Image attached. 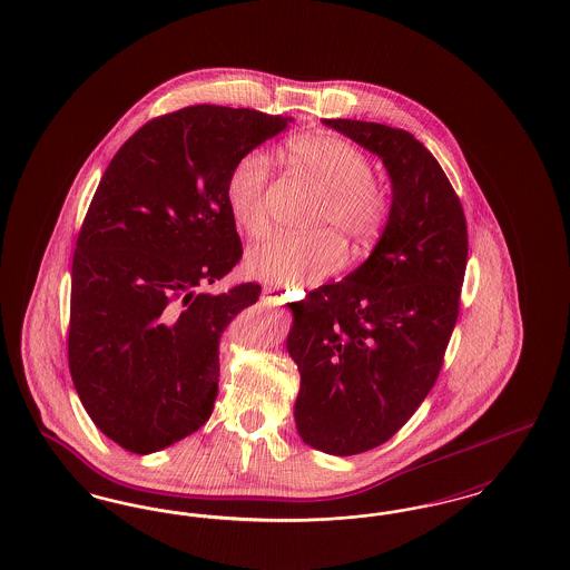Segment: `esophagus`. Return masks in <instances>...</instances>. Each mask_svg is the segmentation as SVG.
Returning a JSON list of instances; mask_svg holds the SVG:
<instances>
[{"label":"esophagus","instance_id":"esophagus-1","mask_svg":"<svg viewBox=\"0 0 570 570\" xmlns=\"http://www.w3.org/2000/svg\"><path fill=\"white\" fill-rule=\"evenodd\" d=\"M284 288H279V286H265L263 288V298L265 301H269V303H282L284 301Z\"/></svg>","mask_w":570,"mask_h":570}]
</instances>
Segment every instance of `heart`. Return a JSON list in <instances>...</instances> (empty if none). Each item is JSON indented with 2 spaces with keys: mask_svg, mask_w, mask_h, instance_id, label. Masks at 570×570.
<instances>
[{
  "mask_svg": "<svg viewBox=\"0 0 570 570\" xmlns=\"http://www.w3.org/2000/svg\"><path fill=\"white\" fill-rule=\"evenodd\" d=\"M286 151L293 163L325 188L316 226H331L333 230L307 237L291 233L272 235L247 249L245 267L252 275L279 286L314 284L344 265L346 245L338 237L341 234L354 247H370L379 242L391 217V196L372 177L370 158L340 136H298L288 142ZM269 177L272 163L261 149L242 154L226 175L224 198L228 214L249 237L267 230L265 191Z\"/></svg>",
  "mask_w": 570,
  "mask_h": 570,
  "instance_id": "heart-1",
  "label": "heart"
}]
</instances>
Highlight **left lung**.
Segmentation results:
<instances>
[{"label": "left lung", "instance_id": "1", "mask_svg": "<svg viewBox=\"0 0 570 570\" xmlns=\"http://www.w3.org/2000/svg\"><path fill=\"white\" fill-rule=\"evenodd\" d=\"M325 124L382 158L393 186L370 258L288 305L298 435L346 458L397 434L432 391L460 316L468 228L460 196L421 140L374 121Z\"/></svg>", "mask_w": 570, "mask_h": 570}]
</instances>
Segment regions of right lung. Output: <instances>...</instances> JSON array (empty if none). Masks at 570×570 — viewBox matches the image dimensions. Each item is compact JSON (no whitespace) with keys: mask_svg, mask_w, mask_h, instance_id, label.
<instances>
[{"mask_svg":"<svg viewBox=\"0 0 570 570\" xmlns=\"http://www.w3.org/2000/svg\"><path fill=\"white\" fill-rule=\"evenodd\" d=\"M293 117L196 105L147 121L110 160L72 258L68 363L96 428L136 455L214 412L219 337L254 282L200 293L244 256L224 184Z\"/></svg>","mask_w":570,"mask_h":570,"instance_id":"obj_1","label":"right lung"}]
</instances>
